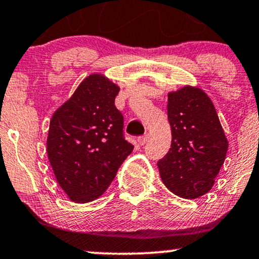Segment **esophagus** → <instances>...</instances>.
Listing matches in <instances>:
<instances>
[{
  "mask_svg": "<svg viewBox=\"0 0 259 259\" xmlns=\"http://www.w3.org/2000/svg\"><path fill=\"white\" fill-rule=\"evenodd\" d=\"M137 141H138V143L141 145H144L145 143H147L148 141H149V135L148 133H145L144 136H142V137H138V139H137Z\"/></svg>",
  "mask_w": 259,
  "mask_h": 259,
  "instance_id": "34e87169",
  "label": "esophagus"
}]
</instances>
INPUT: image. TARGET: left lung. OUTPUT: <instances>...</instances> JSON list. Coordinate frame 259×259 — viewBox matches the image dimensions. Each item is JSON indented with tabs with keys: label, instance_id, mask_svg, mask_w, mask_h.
Listing matches in <instances>:
<instances>
[{
	"label": "left lung",
	"instance_id": "1",
	"mask_svg": "<svg viewBox=\"0 0 259 259\" xmlns=\"http://www.w3.org/2000/svg\"><path fill=\"white\" fill-rule=\"evenodd\" d=\"M169 151L157 167L163 184L183 199H197L212 189L223 166L228 141L213 103L197 87L168 93Z\"/></svg>",
	"mask_w": 259,
	"mask_h": 259
}]
</instances>
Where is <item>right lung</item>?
<instances>
[{
  "instance_id": "1",
  "label": "right lung",
  "mask_w": 259,
  "mask_h": 259,
  "mask_svg": "<svg viewBox=\"0 0 259 259\" xmlns=\"http://www.w3.org/2000/svg\"><path fill=\"white\" fill-rule=\"evenodd\" d=\"M120 87L92 74L78 84L50 122L47 154L60 188L84 203L104 194L132 153L123 137V116L115 106Z\"/></svg>"
}]
</instances>
